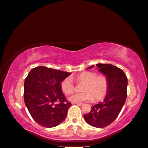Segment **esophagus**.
Segmentation results:
<instances>
[{
    "mask_svg": "<svg viewBox=\"0 0 148 148\" xmlns=\"http://www.w3.org/2000/svg\"><path fill=\"white\" fill-rule=\"evenodd\" d=\"M73 103H74V104L78 105V106H82V104H83L82 103H79V102H74Z\"/></svg>",
    "mask_w": 148,
    "mask_h": 148,
    "instance_id": "esophagus-1",
    "label": "esophagus"
}]
</instances>
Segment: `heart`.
I'll return each instance as SVG.
<instances>
[{
	"mask_svg": "<svg viewBox=\"0 0 148 148\" xmlns=\"http://www.w3.org/2000/svg\"><path fill=\"white\" fill-rule=\"evenodd\" d=\"M78 84H84L81 87L80 93L74 94L69 100L72 102H80L93 100L98 102L104 98L109 88L108 80L105 76L98 75L94 72H84L75 77ZM61 89L66 95L73 93L75 86L72 78H66L60 84Z\"/></svg>",
	"mask_w": 148,
	"mask_h": 148,
	"instance_id": "b5f03b06",
	"label": "heart"
}]
</instances>
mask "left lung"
<instances>
[{
	"label": "left lung",
	"instance_id": "left-lung-1",
	"mask_svg": "<svg viewBox=\"0 0 148 148\" xmlns=\"http://www.w3.org/2000/svg\"><path fill=\"white\" fill-rule=\"evenodd\" d=\"M96 66L108 80V90L103 102L92 106L90 112L84 118L89 125L102 128L113 122L122 110L126 100L127 78L123 70L116 66L97 64Z\"/></svg>",
	"mask_w": 148,
	"mask_h": 148
}]
</instances>
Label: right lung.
<instances>
[{
	"instance_id": "1",
	"label": "right lung",
	"mask_w": 148,
	"mask_h": 148,
	"mask_svg": "<svg viewBox=\"0 0 148 148\" xmlns=\"http://www.w3.org/2000/svg\"><path fill=\"white\" fill-rule=\"evenodd\" d=\"M70 75L45 66L32 68L28 73L24 84V100L30 114L39 125L53 127L64 120L72 104L62 93L60 84Z\"/></svg>"
}]
</instances>
